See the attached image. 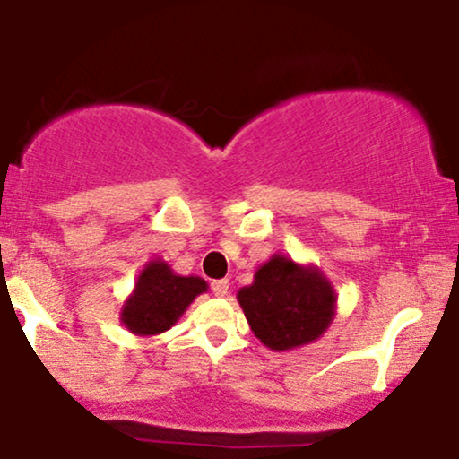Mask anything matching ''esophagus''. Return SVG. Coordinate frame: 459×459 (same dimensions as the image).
<instances>
[{
    "label": "esophagus",
    "mask_w": 459,
    "mask_h": 459,
    "mask_svg": "<svg viewBox=\"0 0 459 459\" xmlns=\"http://www.w3.org/2000/svg\"><path fill=\"white\" fill-rule=\"evenodd\" d=\"M212 289H213V293L218 298H226V296H229V281H226V278H224V281H213Z\"/></svg>",
    "instance_id": "34e87169"
}]
</instances>
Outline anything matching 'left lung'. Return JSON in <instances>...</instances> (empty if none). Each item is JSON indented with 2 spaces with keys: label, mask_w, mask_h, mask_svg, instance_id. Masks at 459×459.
Wrapping results in <instances>:
<instances>
[{
  "label": "left lung",
  "mask_w": 459,
  "mask_h": 459,
  "mask_svg": "<svg viewBox=\"0 0 459 459\" xmlns=\"http://www.w3.org/2000/svg\"><path fill=\"white\" fill-rule=\"evenodd\" d=\"M237 299L256 339L273 351L313 343L336 315V291L325 273L284 255L263 263Z\"/></svg>",
  "instance_id": "1"
}]
</instances>
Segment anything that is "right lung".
<instances>
[{
  "label": "right lung",
  "instance_id": "1",
  "mask_svg": "<svg viewBox=\"0 0 459 459\" xmlns=\"http://www.w3.org/2000/svg\"><path fill=\"white\" fill-rule=\"evenodd\" d=\"M200 276H178L161 259H151L120 308V324L135 336H157L183 317L189 304L207 291Z\"/></svg>",
  "mask_w": 459,
  "mask_h": 459
}]
</instances>
